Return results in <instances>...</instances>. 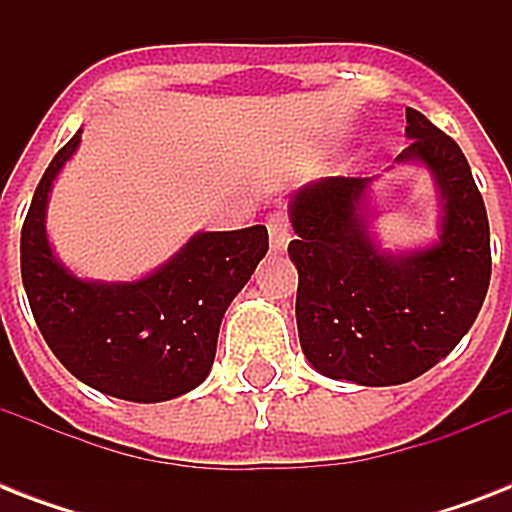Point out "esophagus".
Returning <instances> with one entry per match:
<instances>
[{
    "mask_svg": "<svg viewBox=\"0 0 512 512\" xmlns=\"http://www.w3.org/2000/svg\"><path fill=\"white\" fill-rule=\"evenodd\" d=\"M268 233H271V247L276 249V252L287 249V244H289L287 212H271V215H268Z\"/></svg>",
    "mask_w": 512,
    "mask_h": 512,
    "instance_id": "obj_1",
    "label": "esophagus"
}]
</instances>
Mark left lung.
I'll use <instances>...</instances> for the list:
<instances>
[{
	"mask_svg": "<svg viewBox=\"0 0 512 512\" xmlns=\"http://www.w3.org/2000/svg\"><path fill=\"white\" fill-rule=\"evenodd\" d=\"M409 146L444 196L441 241L385 255L364 220L369 177H324L292 199L289 257L297 265V332L305 358L332 380L401 385L465 337L492 279L489 220L460 146L406 108Z\"/></svg>",
	"mask_w": 512,
	"mask_h": 512,
	"instance_id": "1",
	"label": "left lung"
}]
</instances>
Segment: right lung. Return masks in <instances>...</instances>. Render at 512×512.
<instances>
[{"instance_id": "1", "label": "right lung", "mask_w": 512, "mask_h": 512, "mask_svg": "<svg viewBox=\"0 0 512 512\" xmlns=\"http://www.w3.org/2000/svg\"><path fill=\"white\" fill-rule=\"evenodd\" d=\"M82 132L60 148L36 185L20 231V276L36 327L68 372L124 401H170L204 382L225 308L268 252L265 225L196 233L170 263L132 284L71 276L44 231L52 180Z\"/></svg>"}]
</instances>
